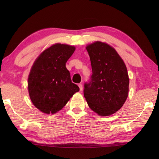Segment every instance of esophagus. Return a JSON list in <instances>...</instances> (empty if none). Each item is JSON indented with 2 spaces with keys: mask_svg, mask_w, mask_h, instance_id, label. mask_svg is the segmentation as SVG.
Wrapping results in <instances>:
<instances>
[{
  "mask_svg": "<svg viewBox=\"0 0 159 159\" xmlns=\"http://www.w3.org/2000/svg\"><path fill=\"white\" fill-rule=\"evenodd\" d=\"M79 89H80V91H82L83 90V85L81 83H80V84H79Z\"/></svg>",
  "mask_w": 159,
  "mask_h": 159,
  "instance_id": "34e87169",
  "label": "esophagus"
}]
</instances>
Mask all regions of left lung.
Returning <instances> with one entry per match:
<instances>
[{"instance_id":"left-lung-1","label":"left lung","mask_w":159,"mask_h":159,"mask_svg":"<svg viewBox=\"0 0 159 159\" xmlns=\"http://www.w3.org/2000/svg\"><path fill=\"white\" fill-rule=\"evenodd\" d=\"M92 75L85 84L84 96L89 108L101 116L120 110L126 100L129 78L124 61L113 47L96 42L87 46Z\"/></svg>"}]
</instances>
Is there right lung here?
Segmentation results:
<instances>
[{"label":"right lung","instance_id":"obj_1","mask_svg":"<svg viewBox=\"0 0 159 159\" xmlns=\"http://www.w3.org/2000/svg\"><path fill=\"white\" fill-rule=\"evenodd\" d=\"M75 47L55 43L43 51L35 61L28 78L30 98L42 112L54 114L79 91L72 83L66 63Z\"/></svg>","mask_w":159,"mask_h":159}]
</instances>
